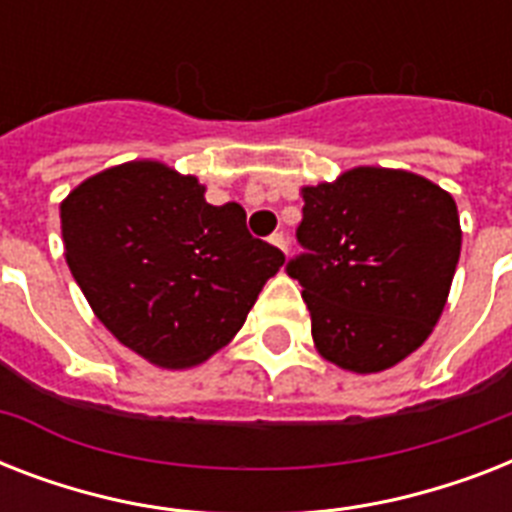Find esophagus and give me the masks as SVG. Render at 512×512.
Segmentation results:
<instances>
[{
	"label": "esophagus",
	"instance_id": "obj_1",
	"mask_svg": "<svg viewBox=\"0 0 512 512\" xmlns=\"http://www.w3.org/2000/svg\"><path fill=\"white\" fill-rule=\"evenodd\" d=\"M271 244H273V247H279L281 252H284V255H287V252H289V239H287V236H284V233H273Z\"/></svg>",
	"mask_w": 512,
	"mask_h": 512
}]
</instances>
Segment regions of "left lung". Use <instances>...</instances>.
Returning <instances> with one entry per match:
<instances>
[{"instance_id": "obj_1", "label": "left lung", "mask_w": 512, "mask_h": 512, "mask_svg": "<svg viewBox=\"0 0 512 512\" xmlns=\"http://www.w3.org/2000/svg\"><path fill=\"white\" fill-rule=\"evenodd\" d=\"M300 193L308 252L287 273L303 284L313 345L345 372L396 366L428 340L452 289L462 247L452 193L388 167H353Z\"/></svg>"}]
</instances>
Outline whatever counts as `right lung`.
Instances as JSON below:
<instances>
[{"instance_id":"1","label":"right lung","mask_w":512,"mask_h":512,"mask_svg":"<svg viewBox=\"0 0 512 512\" xmlns=\"http://www.w3.org/2000/svg\"><path fill=\"white\" fill-rule=\"evenodd\" d=\"M199 177L138 159L60 201L66 263L103 327L162 369H191L236 337L284 255L212 207Z\"/></svg>"}]
</instances>
